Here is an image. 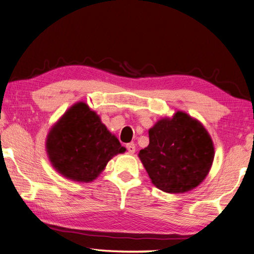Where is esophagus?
<instances>
[{
  "label": "esophagus",
  "mask_w": 254,
  "mask_h": 254,
  "mask_svg": "<svg viewBox=\"0 0 254 254\" xmlns=\"http://www.w3.org/2000/svg\"><path fill=\"white\" fill-rule=\"evenodd\" d=\"M127 148L130 154H134V152H135V145H134V143H128L127 145Z\"/></svg>",
  "instance_id": "esophagus-1"
}]
</instances>
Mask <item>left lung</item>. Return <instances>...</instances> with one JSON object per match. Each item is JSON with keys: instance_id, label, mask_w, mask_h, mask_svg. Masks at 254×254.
I'll return each mask as SVG.
<instances>
[{"instance_id": "left-lung-1", "label": "left lung", "mask_w": 254, "mask_h": 254, "mask_svg": "<svg viewBox=\"0 0 254 254\" xmlns=\"http://www.w3.org/2000/svg\"><path fill=\"white\" fill-rule=\"evenodd\" d=\"M150 144L138 153L154 186L183 193L199 186L209 174L215 146L203 124L184 111L158 120L148 130Z\"/></svg>"}]
</instances>
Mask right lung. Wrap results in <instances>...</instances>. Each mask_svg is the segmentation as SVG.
Wrapping results in <instances>:
<instances>
[{"label": "right lung", "instance_id": "obj_1", "mask_svg": "<svg viewBox=\"0 0 254 254\" xmlns=\"http://www.w3.org/2000/svg\"><path fill=\"white\" fill-rule=\"evenodd\" d=\"M126 151L100 117L82 101L72 104L59 118L46 138V152L53 167L78 183L94 181L113 156Z\"/></svg>", "mask_w": 254, "mask_h": 254}]
</instances>
